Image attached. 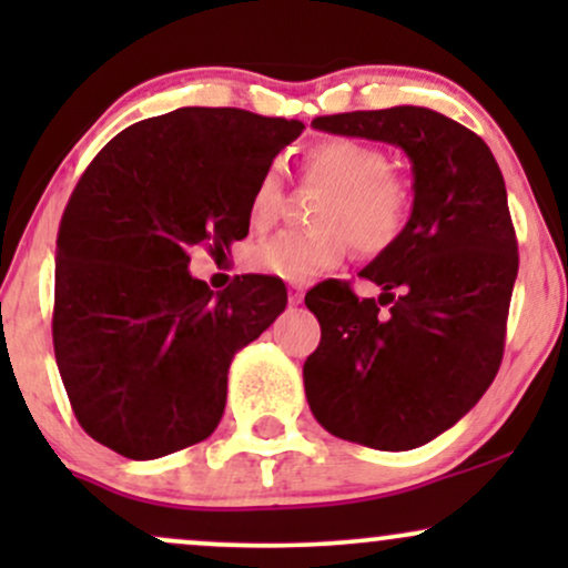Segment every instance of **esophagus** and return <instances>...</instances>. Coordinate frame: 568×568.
<instances>
[{"mask_svg": "<svg viewBox=\"0 0 568 568\" xmlns=\"http://www.w3.org/2000/svg\"><path fill=\"white\" fill-rule=\"evenodd\" d=\"M288 302L291 304H302L304 302V288H302V285H288Z\"/></svg>", "mask_w": 568, "mask_h": 568, "instance_id": "esophagus-1", "label": "esophagus"}]
</instances>
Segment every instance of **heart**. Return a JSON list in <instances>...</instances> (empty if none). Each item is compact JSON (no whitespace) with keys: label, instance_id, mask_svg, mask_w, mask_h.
<instances>
[{"label":"heart","instance_id":"heart-1","mask_svg":"<svg viewBox=\"0 0 568 568\" xmlns=\"http://www.w3.org/2000/svg\"><path fill=\"white\" fill-rule=\"evenodd\" d=\"M304 179L328 186L312 211V230H283L247 251V266L285 283L310 280L336 270L349 245L363 256L389 251L414 216L416 189L406 173L389 168L382 146L357 139H323L304 152ZM285 207V184L270 165L253 184L247 219L266 230Z\"/></svg>","mask_w":568,"mask_h":568}]
</instances>
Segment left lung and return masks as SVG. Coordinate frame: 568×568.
Here are the masks:
<instances>
[{
    "label": "left lung",
    "instance_id": "1",
    "mask_svg": "<svg viewBox=\"0 0 568 568\" xmlns=\"http://www.w3.org/2000/svg\"><path fill=\"white\" fill-rule=\"evenodd\" d=\"M325 133L395 143L414 165V216L361 277L306 293L321 344L304 363L312 414L336 438L408 452L470 410L497 376L518 243L505 179L480 135L433 109L315 116Z\"/></svg>",
    "mask_w": 568,
    "mask_h": 568
}]
</instances>
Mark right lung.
<instances>
[{
  "mask_svg": "<svg viewBox=\"0 0 568 568\" xmlns=\"http://www.w3.org/2000/svg\"><path fill=\"white\" fill-rule=\"evenodd\" d=\"M298 120L186 106L114 135L71 192L55 240L53 347L71 410L128 459L205 440L226 406L234 352L275 323L270 275L213 293L189 247L230 251L247 202Z\"/></svg>",
  "mask_w": 568,
  "mask_h": 568,
  "instance_id": "right-lung-1",
  "label": "right lung"
}]
</instances>
